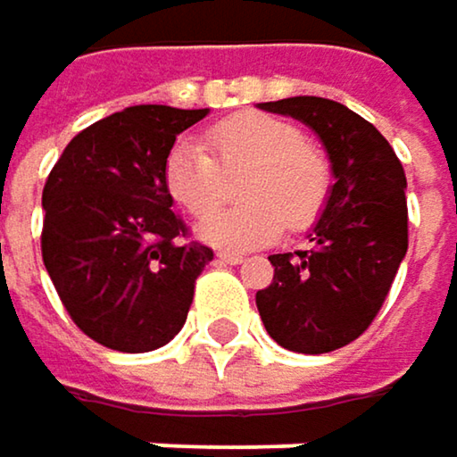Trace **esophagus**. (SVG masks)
I'll list each match as a JSON object with an SVG mask.
<instances>
[{
	"label": "esophagus",
	"instance_id": "1",
	"mask_svg": "<svg viewBox=\"0 0 457 457\" xmlns=\"http://www.w3.org/2000/svg\"><path fill=\"white\" fill-rule=\"evenodd\" d=\"M218 261H220V263H231V266H237V263H242L245 258H242L239 253H226V250H223V253H218Z\"/></svg>",
	"mask_w": 457,
	"mask_h": 457
}]
</instances>
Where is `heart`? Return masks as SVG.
Masks as SVG:
<instances>
[{
  "instance_id": "obj_1",
  "label": "heart",
  "mask_w": 457,
  "mask_h": 457,
  "mask_svg": "<svg viewBox=\"0 0 457 457\" xmlns=\"http://www.w3.org/2000/svg\"><path fill=\"white\" fill-rule=\"evenodd\" d=\"M242 171L245 175L241 174ZM241 174L245 205L211 213L228 193V175ZM167 194L199 220L196 231L218 247H263L309 228L333 194L328 154L282 116L237 114L207 129V145L178 140L164 159Z\"/></svg>"
}]
</instances>
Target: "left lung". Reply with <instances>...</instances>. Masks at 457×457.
I'll use <instances>...</instances> for the list:
<instances>
[{"label":"left lung","instance_id":"8db88e82","mask_svg":"<svg viewBox=\"0 0 457 457\" xmlns=\"http://www.w3.org/2000/svg\"><path fill=\"white\" fill-rule=\"evenodd\" d=\"M261 109L301 119L320 135L336 186L312 247L269 255L274 282L255 303L279 345L328 353L356 341L391 290L407 253V178L388 140L343 104L301 96Z\"/></svg>","mask_w":457,"mask_h":457}]
</instances>
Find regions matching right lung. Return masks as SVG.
I'll list each match as a JSON object with an SVG mask.
<instances>
[{"mask_svg":"<svg viewBox=\"0 0 457 457\" xmlns=\"http://www.w3.org/2000/svg\"><path fill=\"white\" fill-rule=\"evenodd\" d=\"M207 109L129 106L82 129L42 191V261L74 325L96 343L143 353L183 328L212 250L164 186L175 137Z\"/></svg>","mask_w":457,"mask_h":457,"instance_id":"obj_1","label":"right lung"}]
</instances>
